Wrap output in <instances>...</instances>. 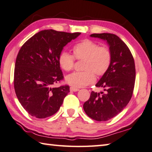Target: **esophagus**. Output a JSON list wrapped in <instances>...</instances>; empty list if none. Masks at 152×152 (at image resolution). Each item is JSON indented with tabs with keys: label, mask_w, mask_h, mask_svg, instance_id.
I'll return each instance as SVG.
<instances>
[{
	"label": "esophagus",
	"mask_w": 152,
	"mask_h": 152,
	"mask_svg": "<svg viewBox=\"0 0 152 152\" xmlns=\"http://www.w3.org/2000/svg\"><path fill=\"white\" fill-rule=\"evenodd\" d=\"M70 90L72 91V92H77V91L79 90V89H78V88H74V87H71L70 88Z\"/></svg>",
	"instance_id": "esophagus-1"
}]
</instances>
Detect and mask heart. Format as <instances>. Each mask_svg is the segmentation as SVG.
Instances as JSON below:
<instances>
[{"label": "heart", "mask_w": 152, "mask_h": 152, "mask_svg": "<svg viewBox=\"0 0 152 152\" xmlns=\"http://www.w3.org/2000/svg\"><path fill=\"white\" fill-rule=\"evenodd\" d=\"M73 56L63 51L60 53L58 62L65 71L73 69L75 59L83 60L81 72L69 75L66 83L74 88H83L90 85L98 77L104 75L109 69L112 61L111 50L107 46H100L95 42L85 39L73 47Z\"/></svg>", "instance_id": "b5f03b06"}]
</instances>
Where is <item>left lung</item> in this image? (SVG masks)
I'll return each mask as SVG.
<instances>
[{"label": "left lung", "mask_w": 152, "mask_h": 152, "mask_svg": "<svg viewBox=\"0 0 152 152\" xmlns=\"http://www.w3.org/2000/svg\"><path fill=\"white\" fill-rule=\"evenodd\" d=\"M90 36L107 41L112 54L108 71L96 84L103 91L92 92L90 99L83 104L88 116L103 122L118 115L131 99L136 77L134 60L128 46L115 34L100 33Z\"/></svg>", "instance_id": "1"}]
</instances>
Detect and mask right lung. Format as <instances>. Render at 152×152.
Instances as JSON below:
<instances>
[{"label":"right lung","instance_id":"1","mask_svg":"<svg viewBox=\"0 0 152 152\" xmlns=\"http://www.w3.org/2000/svg\"><path fill=\"white\" fill-rule=\"evenodd\" d=\"M80 34L41 30L20 48L14 70V88L30 115L45 118L59 110L70 90L67 85L53 87L64 79L58 58L63 48Z\"/></svg>","mask_w":152,"mask_h":152}]
</instances>
